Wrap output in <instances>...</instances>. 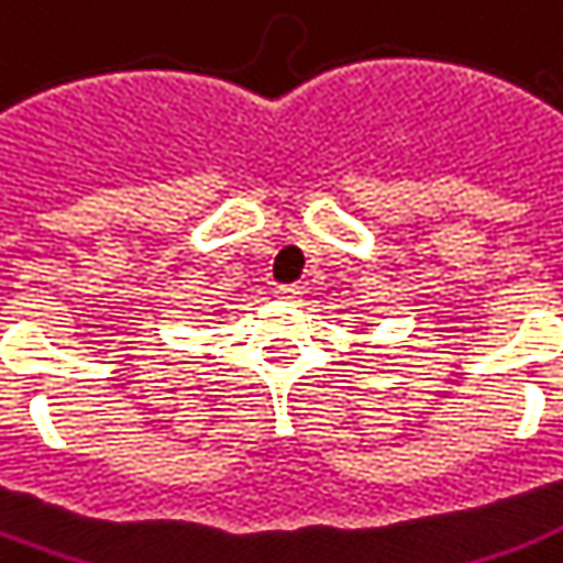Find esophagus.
Returning a JSON list of instances; mask_svg holds the SVG:
<instances>
[{
    "instance_id": "esophagus-1",
    "label": "esophagus",
    "mask_w": 563,
    "mask_h": 563,
    "mask_svg": "<svg viewBox=\"0 0 563 563\" xmlns=\"http://www.w3.org/2000/svg\"><path fill=\"white\" fill-rule=\"evenodd\" d=\"M274 295H277V298H283V300H298L300 298V286H298V283H283V286H277V289H274Z\"/></svg>"
}]
</instances>
